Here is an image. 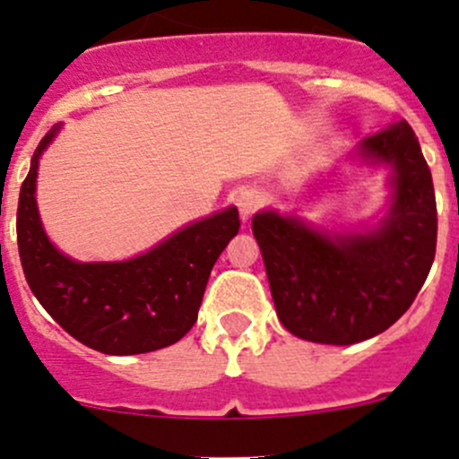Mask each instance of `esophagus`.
Returning a JSON list of instances; mask_svg holds the SVG:
<instances>
[{
	"label": "esophagus",
	"mask_w": 459,
	"mask_h": 459,
	"mask_svg": "<svg viewBox=\"0 0 459 459\" xmlns=\"http://www.w3.org/2000/svg\"><path fill=\"white\" fill-rule=\"evenodd\" d=\"M259 206H262V195H259L257 191L246 189L238 195V209H239V215H242L244 221L250 220V217L257 213Z\"/></svg>",
	"instance_id": "1"
}]
</instances>
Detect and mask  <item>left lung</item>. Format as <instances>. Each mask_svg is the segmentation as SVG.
<instances>
[{
  "instance_id": "8db88e82",
  "label": "left lung",
  "mask_w": 459,
  "mask_h": 459,
  "mask_svg": "<svg viewBox=\"0 0 459 459\" xmlns=\"http://www.w3.org/2000/svg\"><path fill=\"white\" fill-rule=\"evenodd\" d=\"M360 152L394 167V204L380 229L330 238L273 211L253 217L279 321L312 343H360L392 327L436 257V191L411 125L398 120Z\"/></svg>"
}]
</instances>
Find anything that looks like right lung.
I'll use <instances>...</instances> for the list:
<instances>
[{
    "instance_id": "right-lung-1",
    "label": "right lung",
    "mask_w": 459,
    "mask_h": 459,
    "mask_svg": "<svg viewBox=\"0 0 459 459\" xmlns=\"http://www.w3.org/2000/svg\"><path fill=\"white\" fill-rule=\"evenodd\" d=\"M56 132L41 138L19 191L17 244L32 294L67 334L103 354L178 343L197 321L213 264L238 235V209L195 221L129 262H72L48 242L35 202L39 156Z\"/></svg>"
}]
</instances>
